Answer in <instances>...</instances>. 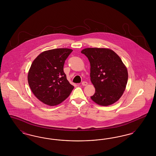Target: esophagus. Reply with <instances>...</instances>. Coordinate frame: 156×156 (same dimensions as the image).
I'll list each match as a JSON object with an SVG mask.
<instances>
[{"mask_svg":"<svg viewBox=\"0 0 156 156\" xmlns=\"http://www.w3.org/2000/svg\"><path fill=\"white\" fill-rule=\"evenodd\" d=\"M81 84L82 85H83V86H86V85H87L88 83H87V82L83 81L82 82Z\"/></svg>","mask_w":156,"mask_h":156,"instance_id":"34e87169","label":"esophagus"}]
</instances>
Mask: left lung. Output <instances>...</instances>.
I'll use <instances>...</instances> for the list:
<instances>
[{"mask_svg": "<svg viewBox=\"0 0 156 156\" xmlns=\"http://www.w3.org/2000/svg\"><path fill=\"white\" fill-rule=\"evenodd\" d=\"M81 53L90 64V81L95 88L92 100L102 106L118 101L128 80L127 68L118 55L110 49L98 48H85Z\"/></svg>", "mask_w": 156, "mask_h": 156, "instance_id": "obj_1", "label": "left lung"}]
</instances>
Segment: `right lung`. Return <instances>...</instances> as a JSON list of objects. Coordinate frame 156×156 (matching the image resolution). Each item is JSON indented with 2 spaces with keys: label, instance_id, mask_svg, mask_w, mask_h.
<instances>
[{
  "label": "right lung",
  "instance_id": "add662e5",
  "mask_svg": "<svg viewBox=\"0 0 156 156\" xmlns=\"http://www.w3.org/2000/svg\"><path fill=\"white\" fill-rule=\"evenodd\" d=\"M72 51L69 48L52 49L41 53L33 61L28 82L34 95L43 103L58 105L74 89L64 72L65 61Z\"/></svg>",
  "mask_w": 156,
  "mask_h": 156
}]
</instances>
